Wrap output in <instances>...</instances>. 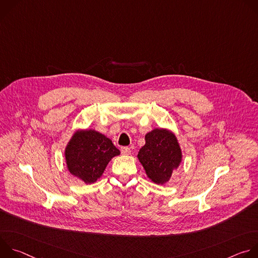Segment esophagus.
I'll use <instances>...</instances> for the list:
<instances>
[{
  "label": "esophagus",
  "mask_w": 258,
  "mask_h": 258,
  "mask_svg": "<svg viewBox=\"0 0 258 258\" xmlns=\"http://www.w3.org/2000/svg\"><path fill=\"white\" fill-rule=\"evenodd\" d=\"M120 151H121V153H122V154H124V155H128V154H131V148H130V147H126V146L121 147V148H120Z\"/></svg>",
  "instance_id": "34e87169"
}]
</instances>
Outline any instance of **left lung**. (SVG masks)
Listing matches in <instances>:
<instances>
[{
	"label": "left lung",
	"mask_w": 258,
	"mask_h": 258,
	"mask_svg": "<svg viewBox=\"0 0 258 258\" xmlns=\"http://www.w3.org/2000/svg\"><path fill=\"white\" fill-rule=\"evenodd\" d=\"M146 144L138 158L148 177L156 183L166 182L181 160V151L175 136L162 128H155L145 136Z\"/></svg>",
	"instance_id": "obj_1"
}]
</instances>
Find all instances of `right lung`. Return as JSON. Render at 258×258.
I'll return each instance as SVG.
<instances>
[{"instance_id": "right-lung-1", "label": "right lung", "mask_w": 258, "mask_h": 258, "mask_svg": "<svg viewBox=\"0 0 258 258\" xmlns=\"http://www.w3.org/2000/svg\"><path fill=\"white\" fill-rule=\"evenodd\" d=\"M119 153L111 140L89 130L73 135L66 147L65 158L70 173L91 183L102 175L108 162Z\"/></svg>"}]
</instances>
